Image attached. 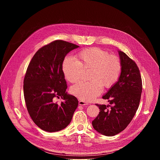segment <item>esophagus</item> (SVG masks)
Masks as SVG:
<instances>
[{
	"instance_id": "obj_1",
	"label": "esophagus",
	"mask_w": 160,
	"mask_h": 160,
	"mask_svg": "<svg viewBox=\"0 0 160 160\" xmlns=\"http://www.w3.org/2000/svg\"><path fill=\"white\" fill-rule=\"evenodd\" d=\"M78 104H79V105H80V106H87V105L88 104L87 102H85V101H79Z\"/></svg>"
}]
</instances>
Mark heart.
<instances>
[{
    "label": "heart",
    "mask_w": 160,
    "mask_h": 160,
    "mask_svg": "<svg viewBox=\"0 0 160 160\" xmlns=\"http://www.w3.org/2000/svg\"><path fill=\"white\" fill-rule=\"evenodd\" d=\"M82 69H91L90 82H80L72 87L71 92L81 100L90 101L99 96L102 86L110 88L118 80L122 72L119 58L101 49L83 50L77 55V61L66 57L62 64L65 78L71 83L79 80Z\"/></svg>",
    "instance_id": "1"
}]
</instances>
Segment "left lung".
Returning <instances> with one entry per match:
<instances>
[{"label": "left lung", "instance_id": "obj_1", "mask_svg": "<svg viewBox=\"0 0 160 160\" xmlns=\"http://www.w3.org/2000/svg\"><path fill=\"white\" fill-rule=\"evenodd\" d=\"M122 64L120 77L102 96L110 105L96 104L100 109L92 121L94 128L106 136L115 135L130 123L138 110L142 93V79L136 63L125 52L118 51Z\"/></svg>", "mask_w": 160, "mask_h": 160}]
</instances>
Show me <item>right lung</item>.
Listing matches in <instances>:
<instances>
[{"label": "right lung", "mask_w": 160, "mask_h": 160, "mask_svg": "<svg viewBox=\"0 0 160 160\" xmlns=\"http://www.w3.org/2000/svg\"><path fill=\"white\" fill-rule=\"evenodd\" d=\"M79 46L57 40L37 51L29 63L23 82L29 115L42 130L54 132L65 128L78 107V99L68 94L62 64L66 54ZM61 97L59 105L53 98Z\"/></svg>", "instance_id": "obj_1"}]
</instances>
